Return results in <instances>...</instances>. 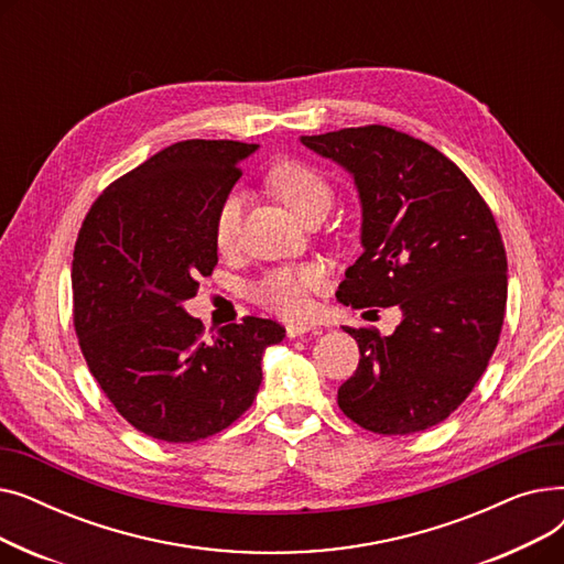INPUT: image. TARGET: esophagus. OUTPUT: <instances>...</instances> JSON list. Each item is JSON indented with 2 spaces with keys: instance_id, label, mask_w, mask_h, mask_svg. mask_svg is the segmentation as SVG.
<instances>
[{
  "instance_id": "1",
  "label": "esophagus",
  "mask_w": 564,
  "mask_h": 564,
  "mask_svg": "<svg viewBox=\"0 0 564 564\" xmlns=\"http://www.w3.org/2000/svg\"><path fill=\"white\" fill-rule=\"evenodd\" d=\"M285 334L290 338H300L304 334H317V327L315 324H306V322H290L285 327Z\"/></svg>"
}]
</instances>
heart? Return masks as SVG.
I'll use <instances>...</instances> for the list:
<instances>
[{"label": "heart", "mask_w": 564, "mask_h": 564, "mask_svg": "<svg viewBox=\"0 0 564 564\" xmlns=\"http://www.w3.org/2000/svg\"><path fill=\"white\" fill-rule=\"evenodd\" d=\"M267 185L297 215L302 221L327 215L334 203V187L327 175L300 160L276 162L267 171ZM242 221V198L228 194L215 213L213 237L215 245L226 251L235 245ZM322 288V274L315 267H276L260 276L251 288L249 297L262 308L283 317H304L313 308V292Z\"/></svg>", "instance_id": "b5f03b06"}]
</instances>
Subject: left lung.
<instances>
[{"label":"left lung","instance_id":"obj_1","mask_svg":"<svg viewBox=\"0 0 564 564\" xmlns=\"http://www.w3.org/2000/svg\"><path fill=\"white\" fill-rule=\"evenodd\" d=\"M302 143L347 169L361 196L364 253L336 297L402 308L391 336L343 327L361 359L338 406L375 434L430 430L468 398L498 345L508 256L496 219L464 171L416 137L364 126Z\"/></svg>","mask_w":564,"mask_h":564}]
</instances>
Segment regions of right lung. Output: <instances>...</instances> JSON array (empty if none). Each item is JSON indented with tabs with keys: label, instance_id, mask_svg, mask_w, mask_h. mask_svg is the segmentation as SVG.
Here are the masks:
<instances>
[{
	"label": "right lung",
	"instance_id": "add662e5",
	"mask_svg": "<svg viewBox=\"0 0 564 564\" xmlns=\"http://www.w3.org/2000/svg\"><path fill=\"white\" fill-rule=\"evenodd\" d=\"M256 143L177 141L113 181L73 251V322L88 370L139 432L192 443L253 404L274 319L247 315L210 340L183 302L217 264L213 219Z\"/></svg>",
	"mask_w": 564,
	"mask_h": 564
}]
</instances>
